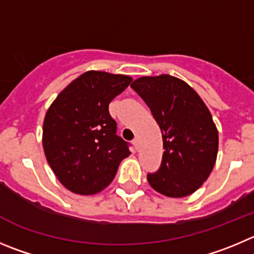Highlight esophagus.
Segmentation results:
<instances>
[{"label":"esophagus","instance_id":"esophagus-1","mask_svg":"<svg viewBox=\"0 0 254 254\" xmlns=\"http://www.w3.org/2000/svg\"><path fill=\"white\" fill-rule=\"evenodd\" d=\"M132 145H134V148L136 149V150H138V148H139V140H138V138H135L134 140H132Z\"/></svg>","mask_w":254,"mask_h":254}]
</instances>
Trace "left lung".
I'll return each mask as SVG.
<instances>
[{"mask_svg": "<svg viewBox=\"0 0 254 254\" xmlns=\"http://www.w3.org/2000/svg\"><path fill=\"white\" fill-rule=\"evenodd\" d=\"M145 101L163 135V159L149 173L151 188L170 198L194 193L209 177L218 153V130L209 110L183 80L144 76L131 84Z\"/></svg>", "mask_w": 254, "mask_h": 254, "instance_id": "obj_1", "label": "left lung"}]
</instances>
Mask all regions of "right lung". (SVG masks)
<instances>
[{"label":"right lung","mask_w":254,"mask_h":254,"mask_svg":"<svg viewBox=\"0 0 254 254\" xmlns=\"http://www.w3.org/2000/svg\"><path fill=\"white\" fill-rule=\"evenodd\" d=\"M131 77L87 71L59 94L44 120L42 145L50 167L65 188L89 195L113 182L129 143L116 135L109 104Z\"/></svg>","instance_id":"add662e5"}]
</instances>
